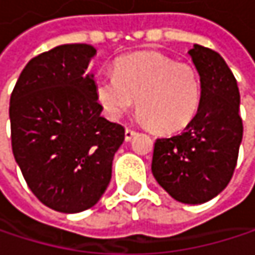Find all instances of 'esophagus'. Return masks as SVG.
<instances>
[{"instance_id": "34e87169", "label": "esophagus", "mask_w": 255, "mask_h": 255, "mask_svg": "<svg viewBox=\"0 0 255 255\" xmlns=\"http://www.w3.org/2000/svg\"><path fill=\"white\" fill-rule=\"evenodd\" d=\"M135 134H137V131H135L134 128L128 127L127 129H126V140H127V141H128V140H131V138H132V137H134Z\"/></svg>"}]
</instances>
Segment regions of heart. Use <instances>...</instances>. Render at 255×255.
I'll list each match as a JSON object with an SVG mask.
<instances>
[{
	"mask_svg": "<svg viewBox=\"0 0 255 255\" xmlns=\"http://www.w3.org/2000/svg\"><path fill=\"white\" fill-rule=\"evenodd\" d=\"M201 91L193 66L156 51L127 54L117 62L115 74L94 77L96 97L111 120H120L137 100L141 120L164 132L183 129L193 120Z\"/></svg>",
	"mask_w": 255,
	"mask_h": 255,
	"instance_id": "obj_1",
	"label": "heart"
}]
</instances>
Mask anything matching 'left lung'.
I'll return each mask as SVG.
<instances>
[{
  "label": "left lung",
  "instance_id": "obj_1",
  "mask_svg": "<svg viewBox=\"0 0 255 255\" xmlns=\"http://www.w3.org/2000/svg\"><path fill=\"white\" fill-rule=\"evenodd\" d=\"M189 54L201 77L199 108L183 132L156 138L152 173L178 202L204 204L229 184L244 126L239 88L223 57L199 44Z\"/></svg>",
  "mask_w": 255,
  "mask_h": 255
}]
</instances>
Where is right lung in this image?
<instances>
[{"mask_svg": "<svg viewBox=\"0 0 255 255\" xmlns=\"http://www.w3.org/2000/svg\"><path fill=\"white\" fill-rule=\"evenodd\" d=\"M96 50L65 44L29 60L10 97L11 149L32 193L48 208L81 213L112 177L126 128L100 115L93 75Z\"/></svg>", "mask_w": 255, "mask_h": 255, "instance_id": "obj_1", "label": "right lung"}]
</instances>
